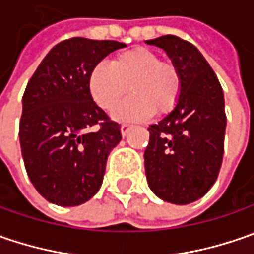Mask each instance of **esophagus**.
<instances>
[{"label":"esophagus","mask_w":254,"mask_h":254,"mask_svg":"<svg viewBox=\"0 0 254 254\" xmlns=\"http://www.w3.org/2000/svg\"><path fill=\"white\" fill-rule=\"evenodd\" d=\"M130 127H132V125H129V124H122V125H121V133H122L124 136H127V133L130 130Z\"/></svg>","instance_id":"1"}]
</instances>
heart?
<instances>
[{
	"mask_svg": "<svg viewBox=\"0 0 254 254\" xmlns=\"http://www.w3.org/2000/svg\"><path fill=\"white\" fill-rule=\"evenodd\" d=\"M132 96L114 109L116 121H142L172 109L181 94L178 69L160 62L158 54L148 48H132L119 54L112 64L99 62L89 73L88 86L94 101L111 111L127 95Z\"/></svg>",
	"mask_w": 254,
	"mask_h": 254,
	"instance_id": "1",
	"label": "heart"
}]
</instances>
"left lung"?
Segmentation results:
<instances>
[{
  "instance_id": "obj_1",
  "label": "left lung",
  "mask_w": 254,
  "mask_h": 254,
  "mask_svg": "<svg viewBox=\"0 0 254 254\" xmlns=\"http://www.w3.org/2000/svg\"><path fill=\"white\" fill-rule=\"evenodd\" d=\"M145 42L165 51L181 76L175 108L148 127L146 179L162 200L189 204L209 192L222 166L226 130L223 89L193 44L175 35Z\"/></svg>"
}]
</instances>
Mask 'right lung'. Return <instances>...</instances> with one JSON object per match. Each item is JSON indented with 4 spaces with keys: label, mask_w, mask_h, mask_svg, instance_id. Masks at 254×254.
Listing matches in <instances>:
<instances>
[{
    "label": "right lung",
    "mask_w": 254,
    "mask_h": 254,
    "mask_svg": "<svg viewBox=\"0 0 254 254\" xmlns=\"http://www.w3.org/2000/svg\"><path fill=\"white\" fill-rule=\"evenodd\" d=\"M124 42L71 38L57 44L31 76L22 96L19 143L28 178L58 206H78L101 189L106 159L121 142L89 92L95 65ZM99 123V131L89 127Z\"/></svg>",
    "instance_id": "add662e5"
}]
</instances>
